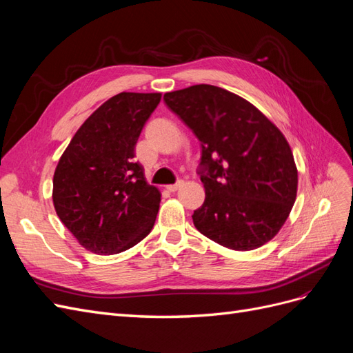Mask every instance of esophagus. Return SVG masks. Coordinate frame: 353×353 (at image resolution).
Here are the masks:
<instances>
[{"instance_id":"esophagus-1","label":"esophagus","mask_w":353,"mask_h":353,"mask_svg":"<svg viewBox=\"0 0 353 353\" xmlns=\"http://www.w3.org/2000/svg\"><path fill=\"white\" fill-rule=\"evenodd\" d=\"M184 185V181L183 179H179L178 183H175V184H170V185H166V190L168 191H170V193H175V191L178 190V188H181Z\"/></svg>"}]
</instances>
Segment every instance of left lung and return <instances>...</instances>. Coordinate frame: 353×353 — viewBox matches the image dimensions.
Returning <instances> with one entry per match:
<instances>
[{
  "label": "left lung",
  "instance_id": "8db88e82",
  "mask_svg": "<svg viewBox=\"0 0 353 353\" xmlns=\"http://www.w3.org/2000/svg\"><path fill=\"white\" fill-rule=\"evenodd\" d=\"M163 100L201 144L206 197L193 213L194 227L232 250L274 239L297 193V168L283 132L252 103L213 85L166 92Z\"/></svg>",
  "mask_w": 353,
  "mask_h": 353
}]
</instances>
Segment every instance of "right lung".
I'll return each mask as SVG.
<instances>
[{"mask_svg":"<svg viewBox=\"0 0 353 353\" xmlns=\"http://www.w3.org/2000/svg\"><path fill=\"white\" fill-rule=\"evenodd\" d=\"M160 92H121L103 103L61 154L52 179L57 216L85 249L114 254L152 231L160 191L134 162L135 144Z\"/></svg>","mask_w":353,"mask_h":353,"instance_id":"add662e5","label":"right lung"}]
</instances>
